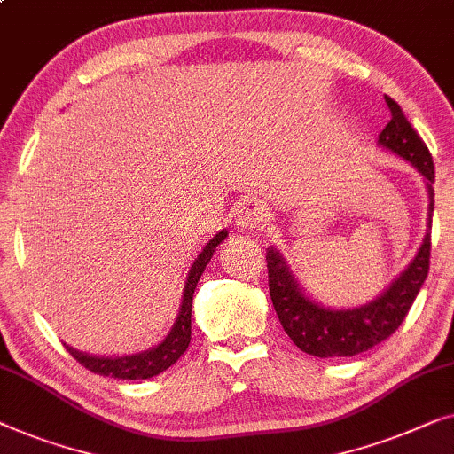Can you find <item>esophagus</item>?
I'll return each instance as SVG.
<instances>
[{
  "instance_id": "1",
  "label": "esophagus",
  "mask_w": 454,
  "mask_h": 454,
  "mask_svg": "<svg viewBox=\"0 0 454 454\" xmlns=\"http://www.w3.org/2000/svg\"><path fill=\"white\" fill-rule=\"evenodd\" d=\"M234 220H236V228H240V230H254V228L263 226L265 206L257 200H245L236 206Z\"/></svg>"
}]
</instances>
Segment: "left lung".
Instances as JSON below:
<instances>
[{"mask_svg":"<svg viewBox=\"0 0 454 454\" xmlns=\"http://www.w3.org/2000/svg\"><path fill=\"white\" fill-rule=\"evenodd\" d=\"M391 111V121L379 136V145L416 166L424 176L430 209H427V230L432 228L434 212V162L430 150L421 142L418 131L393 98L385 97ZM430 232H426L419 251L407 270L376 296L372 302L357 309H327L310 300L300 288L286 259L276 248H267V270H270V294L279 323L290 340L302 352L317 357H348L374 348L376 343L391 337L410 312L413 300L424 286L430 270Z\"/></svg>","mask_w":454,"mask_h":454,"instance_id":"obj_1","label":"left lung"}]
</instances>
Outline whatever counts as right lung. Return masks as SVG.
I'll return each mask as SVG.
<instances>
[{
    "mask_svg": "<svg viewBox=\"0 0 454 454\" xmlns=\"http://www.w3.org/2000/svg\"><path fill=\"white\" fill-rule=\"evenodd\" d=\"M228 236L226 230H220L212 240L203 247V251L197 254V259L191 265L187 282H184L183 292V302L178 309V317L175 325H172L170 333L164 337L162 343H158L156 348L145 349L142 354L133 356H121V357H105V356H90L78 349L66 346L69 354L75 357V362H80L82 366L90 370L94 374L100 376H111V379H123V380H144L152 379V376L164 372L166 368H170L178 357L187 352L191 343V309H193V292L200 282L201 273L206 271V265L212 259L215 247L220 245Z\"/></svg>",
    "mask_w": 454,
    "mask_h": 454,
    "instance_id": "1",
    "label": "right lung"
}]
</instances>
